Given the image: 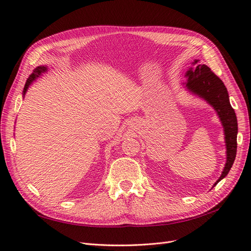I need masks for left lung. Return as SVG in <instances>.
I'll use <instances>...</instances> for the list:
<instances>
[{"label":"left lung","mask_w":251,"mask_h":251,"mask_svg":"<svg viewBox=\"0 0 251 251\" xmlns=\"http://www.w3.org/2000/svg\"><path fill=\"white\" fill-rule=\"evenodd\" d=\"M198 62L199 60L196 59L193 63L195 69H189L186 73L188 79L186 87L195 94L204 98L215 108L222 121L225 132L227 161L222 175L215 183V185H217L218 182L221 181L229 173L235 155H237L238 121L229 101L228 92H227L223 81L210 70V68L205 65H200Z\"/></svg>","instance_id":"left-lung-1"}]
</instances>
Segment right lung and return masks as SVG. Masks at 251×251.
Segmentation results:
<instances>
[{
  "instance_id": "obj_1",
  "label": "right lung",
  "mask_w": 251,
  "mask_h": 251,
  "mask_svg": "<svg viewBox=\"0 0 251 251\" xmlns=\"http://www.w3.org/2000/svg\"><path fill=\"white\" fill-rule=\"evenodd\" d=\"M44 71H46V67H37V68H36V69L33 71V73H32L31 75H30L29 78L27 79V81H26V83H25V87H24V91H23V93H24V94L26 93V91H27V89H28L30 83H31L32 80H34L35 77L39 76V75H40L42 72H44Z\"/></svg>"
}]
</instances>
